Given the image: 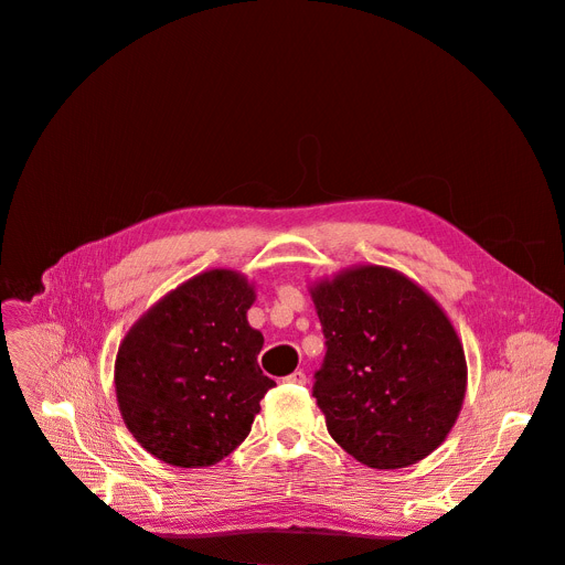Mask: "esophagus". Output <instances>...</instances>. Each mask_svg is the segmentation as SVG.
<instances>
[{
	"label": "esophagus",
	"mask_w": 565,
	"mask_h": 565,
	"mask_svg": "<svg viewBox=\"0 0 565 565\" xmlns=\"http://www.w3.org/2000/svg\"><path fill=\"white\" fill-rule=\"evenodd\" d=\"M284 380L290 382V384H307V373H305V371H292V373L286 375Z\"/></svg>",
	"instance_id": "1"
}]
</instances>
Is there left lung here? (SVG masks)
Here are the masks:
<instances>
[{"label": "left lung", "mask_w": 565, "mask_h": 565, "mask_svg": "<svg viewBox=\"0 0 565 565\" xmlns=\"http://www.w3.org/2000/svg\"><path fill=\"white\" fill-rule=\"evenodd\" d=\"M324 337L313 398L330 435L373 469L424 460L454 428L467 387L462 343L407 277L362 265L311 288Z\"/></svg>", "instance_id": "left-lung-1"}]
</instances>
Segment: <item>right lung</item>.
I'll list each match as a JSON object with an SVG mask.
<instances>
[{"label":"right lung","instance_id":"add662e5","mask_svg":"<svg viewBox=\"0 0 565 565\" xmlns=\"http://www.w3.org/2000/svg\"><path fill=\"white\" fill-rule=\"evenodd\" d=\"M254 288L231 270L203 273L171 290L124 339L116 398L141 447L173 467H211L249 435L275 387L256 354L263 334L247 309Z\"/></svg>","mask_w":565,"mask_h":565}]
</instances>
